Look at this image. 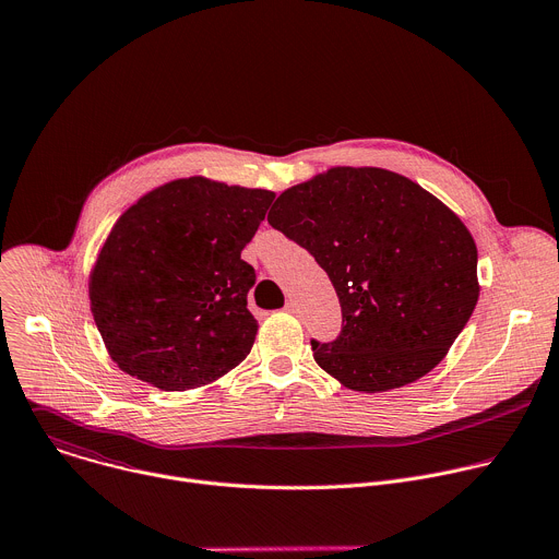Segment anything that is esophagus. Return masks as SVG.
<instances>
[{"instance_id": "obj_1", "label": "esophagus", "mask_w": 559, "mask_h": 559, "mask_svg": "<svg viewBox=\"0 0 559 559\" xmlns=\"http://www.w3.org/2000/svg\"><path fill=\"white\" fill-rule=\"evenodd\" d=\"M285 311H289V313H296V311H298V305H296V300H292V298H289V300L285 302Z\"/></svg>"}]
</instances>
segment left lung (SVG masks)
Masks as SVG:
<instances>
[{
    "mask_svg": "<svg viewBox=\"0 0 559 559\" xmlns=\"http://www.w3.org/2000/svg\"><path fill=\"white\" fill-rule=\"evenodd\" d=\"M267 221L321 265L343 332L311 341L313 360L354 391L378 393L429 373L471 318L477 248L460 216L384 168H330L287 188Z\"/></svg>",
    "mask_w": 559,
    "mask_h": 559,
    "instance_id": "1",
    "label": "left lung"
}]
</instances>
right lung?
Returning a JSON list of instances; mask_svg holds the SVG:
<instances>
[{"instance_id":"1","label":"right lung","mask_w":559,"mask_h":559,"mask_svg":"<svg viewBox=\"0 0 559 559\" xmlns=\"http://www.w3.org/2000/svg\"><path fill=\"white\" fill-rule=\"evenodd\" d=\"M274 192L175 179L112 225L88 278L91 311L117 367L156 389L212 384L250 354L254 267L241 259Z\"/></svg>"}]
</instances>
